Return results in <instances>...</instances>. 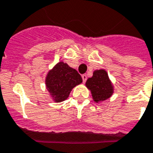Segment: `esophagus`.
I'll use <instances>...</instances> for the list:
<instances>
[{
	"label": "esophagus",
	"instance_id": "obj_1",
	"mask_svg": "<svg viewBox=\"0 0 153 153\" xmlns=\"http://www.w3.org/2000/svg\"><path fill=\"white\" fill-rule=\"evenodd\" d=\"M82 79H83V83H85V82H86L87 79H88V77H87L86 74H83V75H82Z\"/></svg>",
	"mask_w": 153,
	"mask_h": 153
}]
</instances>
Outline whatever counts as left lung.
<instances>
[{
  "mask_svg": "<svg viewBox=\"0 0 153 153\" xmlns=\"http://www.w3.org/2000/svg\"><path fill=\"white\" fill-rule=\"evenodd\" d=\"M85 85L89 90L93 101L96 103L106 101L114 93V86L106 70L101 69L93 72V76L88 78Z\"/></svg>",
  "mask_w": 153,
  "mask_h": 153,
  "instance_id": "obj_1",
  "label": "left lung"
}]
</instances>
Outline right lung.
Wrapping results in <instances>:
<instances>
[{"label": "right lung", "instance_id": "add662e5", "mask_svg": "<svg viewBox=\"0 0 153 153\" xmlns=\"http://www.w3.org/2000/svg\"><path fill=\"white\" fill-rule=\"evenodd\" d=\"M82 82V77L78 71L63 61L58 62L49 70L45 79L47 92L54 102L66 100L74 88Z\"/></svg>", "mask_w": 153, "mask_h": 153}]
</instances>
